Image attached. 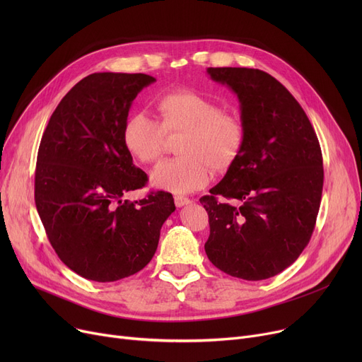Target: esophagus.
Listing matches in <instances>:
<instances>
[{
    "label": "esophagus",
    "mask_w": 362,
    "mask_h": 362,
    "mask_svg": "<svg viewBox=\"0 0 362 362\" xmlns=\"http://www.w3.org/2000/svg\"><path fill=\"white\" fill-rule=\"evenodd\" d=\"M192 201L189 199V198H185V197H175V204H176V206H185V205H187V204H191Z\"/></svg>",
    "instance_id": "34e87169"
}]
</instances>
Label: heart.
I'll return each instance as SVG.
<instances>
[{"instance_id":"obj_1","label":"heart","mask_w":362,"mask_h":362,"mask_svg":"<svg viewBox=\"0 0 362 362\" xmlns=\"http://www.w3.org/2000/svg\"><path fill=\"white\" fill-rule=\"evenodd\" d=\"M157 120L145 112H133L123 124V142L138 161H157L165 135H177L179 157L158 164L151 171V183L175 194H189L204 187L214 171L229 168L239 157L245 129L230 112L221 111L210 98L192 90H171L156 101Z\"/></svg>"}]
</instances>
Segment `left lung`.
<instances>
[{"mask_svg":"<svg viewBox=\"0 0 362 362\" xmlns=\"http://www.w3.org/2000/svg\"><path fill=\"white\" fill-rule=\"evenodd\" d=\"M239 100L245 142L236 161L199 201L210 218L205 252L216 267L264 280L293 264L308 245L322 192L315 132L292 93L258 69L208 67ZM238 199V206L215 197Z\"/></svg>","mask_w":362,"mask_h":362,"instance_id":"1","label":"left lung"}]
</instances>
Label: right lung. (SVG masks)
Returning <instances> with one entry per match:
<instances>
[{
  "instance_id": "right-lung-1",
  "label": "right lung",
  "mask_w": 362,
  "mask_h": 362,
  "mask_svg": "<svg viewBox=\"0 0 362 362\" xmlns=\"http://www.w3.org/2000/svg\"><path fill=\"white\" fill-rule=\"evenodd\" d=\"M144 73H93L57 105L37 151L35 204L54 251L93 281L141 272L154 257L160 230L176 210L168 192L123 197L145 186L123 124L136 95L154 83Z\"/></svg>"
}]
</instances>
